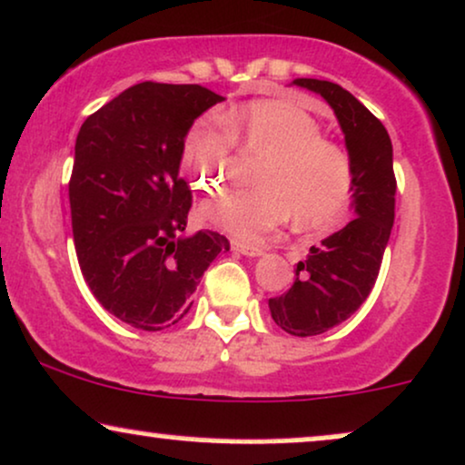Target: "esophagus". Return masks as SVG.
Instances as JSON below:
<instances>
[{
	"label": "esophagus",
	"mask_w": 465,
	"mask_h": 465,
	"mask_svg": "<svg viewBox=\"0 0 465 465\" xmlns=\"http://www.w3.org/2000/svg\"><path fill=\"white\" fill-rule=\"evenodd\" d=\"M232 249L236 251V253H242V255H247V257H260V255H264V249L251 247V244H242V242H233Z\"/></svg>",
	"instance_id": "esophagus-1"
}]
</instances>
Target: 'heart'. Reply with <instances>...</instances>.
I'll return each mask as SVG.
<instances>
[{"label": "heart", "mask_w": 465, "mask_h": 465, "mask_svg": "<svg viewBox=\"0 0 465 465\" xmlns=\"http://www.w3.org/2000/svg\"><path fill=\"white\" fill-rule=\"evenodd\" d=\"M223 125L242 153L264 155L260 188L229 193L201 208V218L238 242H260L292 216L301 229L321 227L344 208L353 169L349 153L318 121L286 102H253L225 112ZM208 121L194 123L182 143V166L194 188L218 193L232 177L233 144Z\"/></svg>", "instance_id": "obj_1"}]
</instances>
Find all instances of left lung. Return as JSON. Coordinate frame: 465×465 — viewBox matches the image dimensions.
Returning <instances> with one entry per match:
<instances>
[{"label":"left lung","mask_w":465,"mask_h":465,"mask_svg":"<svg viewBox=\"0 0 465 465\" xmlns=\"http://www.w3.org/2000/svg\"><path fill=\"white\" fill-rule=\"evenodd\" d=\"M292 84L321 94L331 105L353 169L351 210L355 218L310 249L307 260L296 264L288 292L268 299L272 321L283 331L310 338L344 322L371 294L394 225L396 179L392 141L366 105L340 84L312 77Z\"/></svg>","instance_id":"1"}]
</instances>
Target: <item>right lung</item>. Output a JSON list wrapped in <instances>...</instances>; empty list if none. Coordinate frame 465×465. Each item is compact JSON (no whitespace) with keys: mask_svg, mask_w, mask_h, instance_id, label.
Here are the masks:
<instances>
[{"mask_svg":"<svg viewBox=\"0 0 465 465\" xmlns=\"http://www.w3.org/2000/svg\"><path fill=\"white\" fill-rule=\"evenodd\" d=\"M225 97L199 84L143 82L88 116L75 141L71 225L82 275L121 322L160 331L188 314L229 240L186 236L193 205L179 177L193 123Z\"/></svg>","mask_w":465,"mask_h":465,"instance_id":"obj_1","label":"right lung"}]
</instances>
